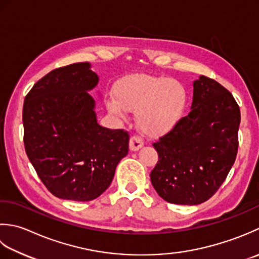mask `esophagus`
I'll return each instance as SVG.
<instances>
[{
    "label": "esophagus",
    "mask_w": 259,
    "mask_h": 259,
    "mask_svg": "<svg viewBox=\"0 0 259 259\" xmlns=\"http://www.w3.org/2000/svg\"><path fill=\"white\" fill-rule=\"evenodd\" d=\"M144 144V141L139 135H133L130 140V149L131 151H137L140 150Z\"/></svg>",
    "instance_id": "1"
}]
</instances>
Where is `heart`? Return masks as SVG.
<instances>
[{
	"label": "heart",
	"instance_id": "obj_1",
	"mask_svg": "<svg viewBox=\"0 0 259 259\" xmlns=\"http://www.w3.org/2000/svg\"><path fill=\"white\" fill-rule=\"evenodd\" d=\"M106 98L110 114L124 118L126 109L136 110V119L146 134L159 136L173 130L183 117L187 92L181 82L164 76L133 75L115 87Z\"/></svg>",
	"mask_w": 259,
	"mask_h": 259
}]
</instances>
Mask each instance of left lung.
Here are the masks:
<instances>
[{
  "label": "left lung",
  "instance_id": "1",
  "mask_svg": "<svg viewBox=\"0 0 259 259\" xmlns=\"http://www.w3.org/2000/svg\"><path fill=\"white\" fill-rule=\"evenodd\" d=\"M191 109L153 143L159 161L150 174L152 186L174 204H200L212 197L238 152L240 109L228 89L200 76Z\"/></svg>",
  "mask_w": 259,
  "mask_h": 259
}]
</instances>
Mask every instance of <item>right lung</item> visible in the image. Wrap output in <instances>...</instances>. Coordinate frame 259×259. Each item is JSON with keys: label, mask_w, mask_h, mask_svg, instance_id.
Wrapping results in <instances>:
<instances>
[{"label": "right lung", "mask_w": 259, "mask_h": 259, "mask_svg": "<svg viewBox=\"0 0 259 259\" xmlns=\"http://www.w3.org/2000/svg\"><path fill=\"white\" fill-rule=\"evenodd\" d=\"M97 82L88 62L72 63L47 73L25 96L26 155L57 198L96 199L128 153V132L97 124L94 98L87 93Z\"/></svg>", "instance_id": "1"}]
</instances>
